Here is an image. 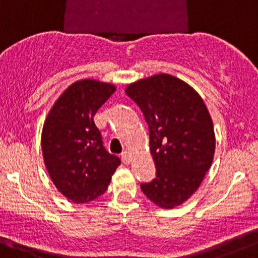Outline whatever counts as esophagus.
<instances>
[{
  "mask_svg": "<svg viewBox=\"0 0 258 258\" xmlns=\"http://www.w3.org/2000/svg\"><path fill=\"white\" fill-rule=\"evenodd\" d=\"M121 160H123L124 164H130V161H132V156H130L128 151H124V153L121 154Z\"/></svg>",
  "mask_w": 258,
  "mask_h": 258,
  "instance_id": "esophagus-1",
  "label": "esophagus"
}]
</instances>
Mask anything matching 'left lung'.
<instances>
[{
    "label": "left lung",
    "mask_w": 258,
    "mask_h": 258,
    "mask_svg": "<svg viewBox=\"0 0 258 258\" xmlns=\"http://www.w3.org/2000/svg\"><path fill=\"white\" fill-rule=\"evenodd\" d=\"M144 114L156 177L142 182L149 200L163 209L181 205L200 186L215 153L214 124L195 89L170 74L126 87Z\"/></svg>",
    "instance_id": "obj_1"
}]
</instances>
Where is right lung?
Wrapping results in <instances>:
<instances>
[{
  "instance_id": "add662e5",
  "label": "right lung",
  "mask_w": 258,
  "mask_h": 258,
  "mask_svg": "<svg viewBox=\"0 0 258 258\" xmlns=\"http://www.w3.org/2000/svg\"><path fill=\"white\" fill-rule=\"evenodd\" d=\"M115 92L113 84L78 81L62 93L42 130V151L48 174L59 192L87 204L105 192L120 159L103 145L95 113Z\"/></svg>"
}]
</instances>
